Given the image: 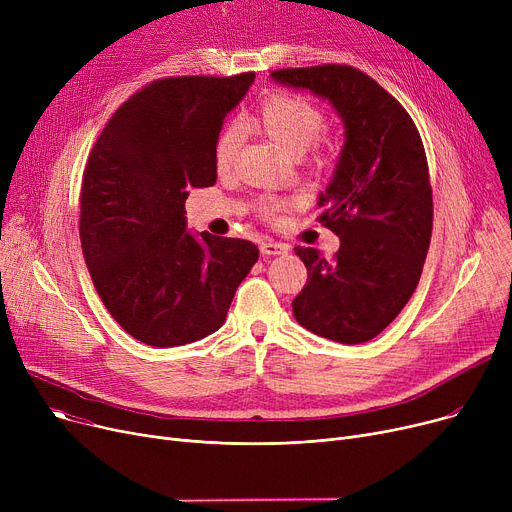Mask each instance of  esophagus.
Segmentation results:
<instances>
[{
  "instance_id": "1",
  "label": "esophagus",
  "mask_w": 512,
  "mask_h": 512,
  "mask_svg": "<svg viewBox=\"0 0 512 512\" xmlns=\"http://www.w3.org/2000/svg\"><path fill=\"white\" fill-rule=\"evenodd\" d=\"M261 253L263 255H286L290 251V247L286 245V242H278V240H261L259 245Z\"/></svg>"
}]
</instances>
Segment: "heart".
<instances>
[{"instance_id": "1", "label": "heart", "mask_w": 512, "mask_h": 512, "mask_svg": "<svg viewBox=\"0 0 512 512\" xmlns=\"http://www.w3.org/2000/svg\"><path fill=\"white\" fill-rule=\"evenodd\" d=\"M253 124L259 126L267 137L274 139L290 155H301L319 139V134L324 132L326 116L309 99L278 91L267 95L257 105V110L253 112ZM240 141V124L232 122L224 126L218 141H215V164H218L220 170H228L234 164ZM261 209L265 215L274 218L282 209V203L265 201Z\"/></svg>"}]
</instances>
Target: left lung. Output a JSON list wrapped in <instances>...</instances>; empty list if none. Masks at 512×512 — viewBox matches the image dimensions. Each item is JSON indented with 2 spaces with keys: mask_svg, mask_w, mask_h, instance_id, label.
<instances>
[{
  "mask_svg": "<svg viewBox=\"0 0 512 512\" xmlns=\"http://www.w3.org/2000/svg\"><path fill=\"white\" fill-rule=\"evenodd\" d=\"M276 83L326 99L344 126L334 176L319 193V222L340 238L334 261L297 247L307 284L294 319L340 344L378 336L415 292L432 240V186L411 116L373 78L351 66L272 72Z\"/></svg>",
  "mask_w": 512,
  "mask_h": 512,
  "instance_id": "8db88e82",
  "label": "left lung"
}]
</instances>
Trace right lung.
<instances>
[{
	"label": "right lung",
	"instance_id": "1",
	"mask_svg": "<svg viewBox=\"0 0 512 512\" xmlns=\"http://www.w3.org/2000/svg\"><path fill=\"white\" fill-rule=\"evenodd\" d=\"M253 80H157L118 107L91 149L80 245L107 311L149 346L220 330L259 257L249 240L191 234L184 218L188 191L215 184V141Z\"/></svg>",
	"mask_w": 512,
	"mask_h": 512
}]
</instances>
